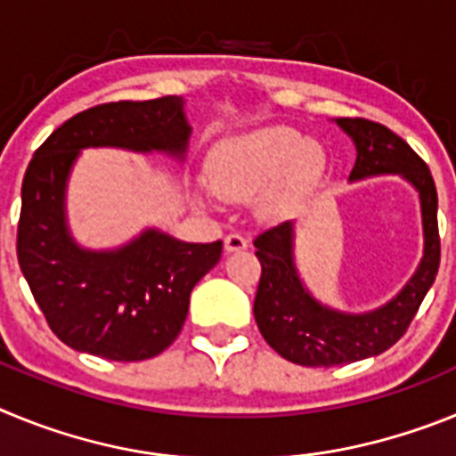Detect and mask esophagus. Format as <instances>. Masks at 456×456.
Here are the masks:
<instances>
[{
  "instance_id": "esophagus-1",
  "label": "esophagus",
  "mask_w": 456,
  "mask_h": 456,
  "mask_svg": "<svg viewBox=\"0 0 456 456\" xmlns=\"http://www.w3.org/2000/svg\"><path fill=\"white\" fill-rule=\"evenodd\" d=\"M248 247L247 237L240 235V232H228L224 240V248L228 253H235V251H244Z\"/></svg>"
}]
</instances>
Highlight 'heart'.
Listing matches in <instances>:
<instances>
[{"instance_id":"heart-1","label":"heart","mask_w":456,"mask_h":456,"mask_svg":"<svg viewBox=\"0 0 456 456\" xmlns=\"http://www.w3.org/2000/svg\"><path fill=\"white\" fill-rule=\"evenodd\" d=\"M324 164L322 148L294 127L272 125L221 141L208 159V180L219 199L256 196L269 183L265 212H283L315 183Z\"/></svg>"}]
</instances>
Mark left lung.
<instances>
[{"instance_id": "1", "label": "left lung", "mask_w": 456, "mask_h": 456, "mask_svg": "<svg viewBox=\"0 0 456 456\" xmlns=\"http://www.w3.org/2000/svg\"><path fill=\"white\" fill-rule=\"evenodd\" d=\"M336 123L352 136L356 146V164L349 175L352 183L400 173L418 189L425 253L416 273L393 301L372 313L352 315L322 305L301 283L294 265L292 221H283L260 232L253 240L263 267L253 304L257 329L273 352L305 368L354 363L393 347L416 317L441 263L438 196L429 167L386 125L368 118H338Z\"/></svg>"}]
</instances>
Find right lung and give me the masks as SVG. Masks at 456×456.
<instances>
[{
  "label": "right lung",
  "mask_w": 456,
  "mask_h": 456,
  "mask_svg": "<svg viewBox=\"0 0 456 456\" xmlns=\"http://www.w3.org/2000/svg\"><path fill=\"white\" fill-rule=\"evenodd\" d=\"M178 95L91 107L56 127L22 180L18 263L54 336L93 356L132 363L162 354L187 320L193 285L219 263L221 240L189 244L141 232L116 251H88L66 225V184L82 148L168 152L183 159L189 127Z\"/></svg>",
  "instance_id": "1"
}]
</instances>
